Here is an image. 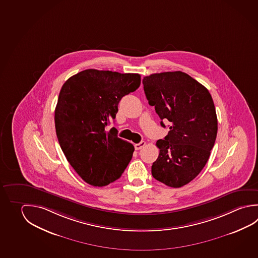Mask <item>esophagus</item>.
Segmentation results:
<instances>
[{"mask_svg": "<svg viewBox=\"0 0 258 258\" xmlns=\"http://www.w3.org/2000/svg\"><path fill=\"white\" fill-rule=\"evenodd\" d=\"M146 145V142H144V141H143V142H141L139 144H136V146H135V148H136V150H140V149H142L143 147H145Z\"/></svg>", "mask_w": 258, "mask_h": 258, "instance_id": "esophagus-1", "label": "esophagus"}]
</instances>
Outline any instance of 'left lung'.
I'll return each instance as SVG.
<instances>
[{"label":"left lung","mask_w":258,"mask_h":258,"mask_svg":"<svg viewBox=\"0 0 258 258\" xmlns=\"http://www.w3.org/2000/svg\"><path fill=\"white\" fill-rule=\"evenodd\" d=\"M146 98L163 120L171 122L164 139L156 142L159 156L152 165L154 178L170 187L196 178L209 159L217 135V117L209 91L185 73L165 72L143 79Z\"/></svg>","instance_id":"1"}]
</instances>
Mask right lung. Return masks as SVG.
Instances as JSON below:
<instances>
[{
    "label": "right lung",
    "mask_w": 258,
    "mask_h": 258,
    "mask_svg": "<svg viewBox=\"0 0 258 258\" xmlns=\"http://www.w3.org/2000/svg\"><path fill=\"white\" fill-rule=\"evenodd\" d=\"M141 84L138 74L82 71L62 85L55 112L57 138L66 159L81 178L104 186L120 178L131 161L134 146L112 127L121 99Z\"/></svg>",
    "instance_id": "right-lung-1"
}]
</instances>
